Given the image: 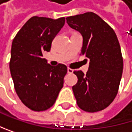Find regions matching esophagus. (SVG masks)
<instances>
[{"instance_id": "34e87169", "label": "esophagus", "mask_w": 132, "mask_h": 132, "mask_svg": "<svg viewBox=\"0 0 132 132\" xmlns=\"http://www.w3.org/2000/svg\"><path fill=\"white\" fill-rule=\"evenodd\" d=\"M68 73H69V74L73 73V69H71L70 68H68Z\"/></svg>"}]
</instances>
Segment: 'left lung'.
<instances>
[{
    "instance_id": "obj_1",
    "label": "left lung",
    "mask_w": 132,
    "mask_h": 132,
    "mask_svg": "<svg viewBox=\"0 0 132 132\" xmlns=\"http://www.w3.org/2000/svg\"><path fill=\"white\" fill-rule=\"evenodd\" d=\"M66 19L71 28L82 35L81 53L90 59L87 74L74 71L78 78L72 87L76 103L88 113L102 111L115 99L123 72V56L116 33L94 12Z\"/></svg>"
}]
</instances>
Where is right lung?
I'll return each instance as SVG.
<instances>
[{"mask_svg": "<svg viewBox=\"0 0 132 132\" xmlns=\"http://www.w3.org/2000/svg\"><path fill=\"white\" fill-rule=\"evenodd\" d=\"M65 23V18L53 19L33 16L13 39L9 68L15 92L30 109L40 112L52 107L63 87L67 66L53 67L42 58Z\"/></svg>", "mask_w": 132, "mask_h": 132, "instance_id": "1", "label": "right lung"}]
</instances>
